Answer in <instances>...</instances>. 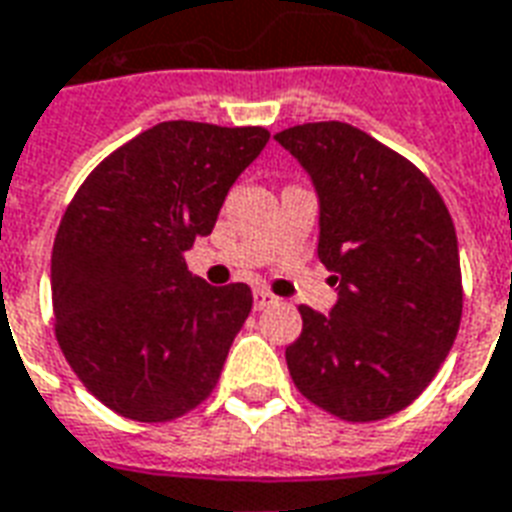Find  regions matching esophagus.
<instances>
[{"mask_svg":"<svg viewBox=\"0 0 512 512\" xmlns=\"http://www.w3.org/2000/svg\"><path fill=\"white\" fill-rule=\"evenodd\" d=\"M252 298H255L257 312H260V309H268V306H274L276 301H279V298L268 293V290H255V295H252Z\"/></svg>","mask_w":512,"mask_h":512,"instance_id":"obj_1","label":"esophagus"}]
</instances>
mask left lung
Instances as JSON below:
<instances>
[{
  "instance_id": "8db88e82",
  "label": "left lung",
  "mask_w": 512,
  "mask_h": 512,
  "mask_svg": "<svg viewBox=\"0 0 512 512\" xmlns=\"http://www.w3.org/2000/svg\"><path fill=\"white\" fill-rule=\"evenodd\" d=\"M320 200L317 255L339 285L331 314L298 306L285 350L295 388L350 423L382 420L426 391L461 323L456 227L423 173L344 121L276 132Z\"/></svg>"
}]
</instances>
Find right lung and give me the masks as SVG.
<instances>
[{"mask_svg":"<svg viewBox=\"0 0 512 512\" xmlns=\"http://www.w3.org/2000/svg\"><path fill=\"white\" fill-rule=\"evenodd\" d=\"M266 127L162 121L97 165L51 255L56 339L92 396L140 423L208 399L252 312L244 282L206 285L184 252L268 143Z\"/></svg>","mask_w":512,"mask_h":512,"instance_id":"1","label":"right lung"}]
</instances>
